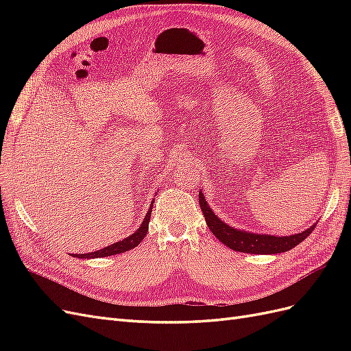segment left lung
I'll return each mask as SVG.
<instances>
[{
    "mask_svg": "<svg viewBox=\"0 0 351 351\" xmlns=\"http://www.w3.org/2000/svg\"><path fill=\"white\" fill-rule=\"evenodd\" d=\"M199 205L204 214L209 230L221 243H224L227 247L243 252V253H254V254H274L282 253L295 247L297 244L302 243L311 232L315 230L316 224L307 228L299 234L293 236H271V234H256V232H249L244 230L232 228L226 222H222L212 209L209 208L208 202L204 197V193L199 190Z\"/></svg>",
    "mask_w": 351,
    "mask_h": 351,
    "instance_id": "8db88e82",
    "label": "left lung"
}]
</instances>
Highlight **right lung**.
Returning a JSON list of instances; mask_svg holds the SVG:
<instances>
[{
  "label": "right lung",
  "mask_w": 351,
  "mask_h": 351,
  "mask_svg": "<svg viewBox=\"0 0 351 351\" xmlns=\"http://www.w3.org/2000/svg\"><path fill=\"white\" fill-rule=\"evenodd\" d=\"M152 206H154V200L151 202L149 210H147V214L145 215L141 227L137 228L132 236L125 237L124 240L117 241V243L111 244V246H107V247H104V249L97 250V252H90V253H86V254H74V258H83V259L105 258V256H112V254H119V253H123V252H127V250H132V249H134L136 246H139V243H141V241L143 240V237L146 236L147 228H149V219H151Z\"/></svg>",
  "instance_id": "add662e5"
}]
</instances>
